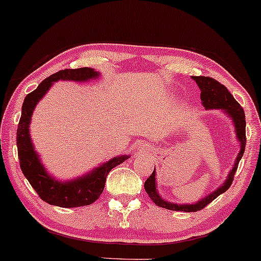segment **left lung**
<instances>
[{
	"label": "left lung",
	"mask_w": 261,
	"mask_h": 261,
	"mask_svg": "<svg viewBox=\"0 0 261 261\" xmlns=\"http://www.w3.org/2000/svg\"><path fill=\"white\" fill-rule=\"evenodd\" d=\"M197 83L199 89H201V100L203 102V106L205 109H219V110H224L227 115L232 118L234 128H236V134L241 143V150L237 155L236 163L230 170L229 176H227L226 181L223 182V185L219 189L215 190L211 195H208L205 198H202L195 204H176L170 203V202L163 201L160 197V195L156 191V179H155V170L152 172L149 178L146 179L144 188H145L146 194L149 197L152 199V202L159 207L169 209V211H180V212H197L203 209L205 205H208L212 201H214L218 196L224 194L226 190L232 184L234 173H236L237 167L241 159H242L244 150H246V116H244V111L237 100H234L232 94L227 91V88L217 80L212 79V77L207 76H192Z\"/></svg>",
	"instance_id": "left-lung-1"
}]
</instances>
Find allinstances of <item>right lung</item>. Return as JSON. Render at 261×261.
I'll use <instances>...</instances> for the list:
<instances>
[{"label":"right lung","mask_w":261,"mask_h":261,"mask_svg":"<svg viewBox=\"0 0 261 261\" xmlns=\"http://www.w3.org/2000/svg\"><path fill=\"white\" fill-rule=\"evenodd\" d=\"M99 73L89 67L81 69H65L60 70L52 76L43 80L34 92L25 96L21 108V117L19 120L17 130V146L18 157L22 174L29 180L41 199L47 203L58 205L63 208L82 207L89 205L100 197L104 191L106 176L109 172L116 166L123 163L129 156H118L109 162L104 163L98 168L93 169L89 174L72 181L60 182L54 180L44 169L35 152L34 145L29 133V124L31 121V115L35 106L43 98L53 82L58 80H71V81H88L89 79H95Z\"/></svg>","instance_id":"add662e5"}]
</instances>
